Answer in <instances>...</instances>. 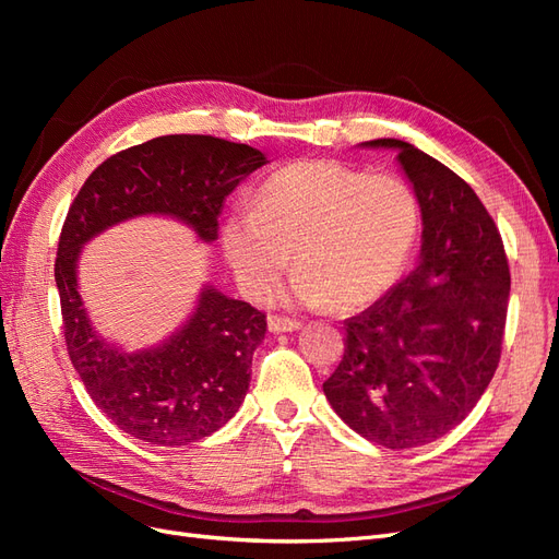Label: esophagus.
<instances>
[{"instance_id": "esophagus-1", "label": "esophagus", "mask_w": 559, "mask_h": 559, "mask_svg": "<svg viewBox=\"0 0 559 559\" xmlns=\"http://www.w3.org/2000/svg\"><path fill=\"white\" fill-rule=\"evenodd\" d=\"M267 329L273 333H292L300 329V321L289 319V317H277V314H270L267 317Z\"/></svg>"}]
</instances>
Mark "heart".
<instances>
[{"label": "heart", "mask_w": 559, "mask_h": 559, "mask_svg": "<svg viewBox=\"0 0 559 559\" xmlns=\"http://www.w3.org/2000/svg\"><path fill=\"white\" fill-rule=\"evenodd\" d=\"M417 230L419 207L403 179L298 160L263 181L249 212L226 218L222 247L247 298L273 294L294 251L286 298L352 312L392 289Z\"/></svg>", "instance_id": "1"}]
</instances>
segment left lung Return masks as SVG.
Returning a JSON list of instances; mask_svg holds the SVG:
<instances>
[{"mask_svg": "<svg viewBox=\"0 0 559 559\" xmlns=\"http://www.w3.org/2000/svg\"><path fill=\"white\" fill-rule=\"evenodd\" d=\"M361 146L399 154L421 247L408 277L345 321V354L324 394L366 441L408 450L460 425L492 380L511 273L492 216L462 177L403 140Z\"/></svg>", "mask_w": 559, "mask_h": 559, "instance_id": "8db88e82", "label": "left lung"}]
</instances>
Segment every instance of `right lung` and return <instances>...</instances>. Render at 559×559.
<instances>
[{
    "label": "right lung",
    "mask_w": 559,
    "mask_h": 559,
    "mask_svg": "<svg viewBox=\"0 0 559 559\" xmlns=\"http://www.w3.org/2000/svg\"><path fill=\"white\" fill-rule=\"evenodd\" d=\"M265 154L210 134H165L107 158L81 186L60 233L56 284L70 359L114 425L151 445L179 448L222 429L242 405L265 314L205 284L183 324L128 352L103 337L79 294L81 251L111 226L167 216L200 242L218 238L226 198Z\"/></svg>",
    "instance_id": "1"
}]
</instances>
